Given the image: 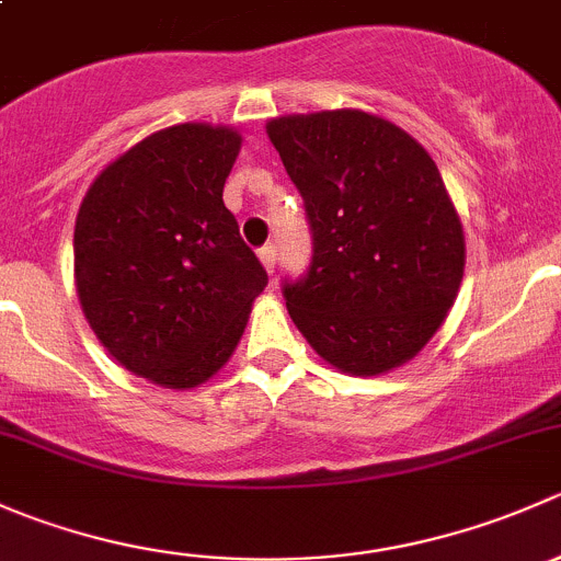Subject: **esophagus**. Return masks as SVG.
<instances>
[{
    "label": "esophagus",
    "mask_w": 561,
    "mask_h": 561,
    "mask_svg": "<svg viewBox=\"0 0 561 561\" xmlns=\"http://www.w3.org/2000/svg\"><path fill=\"white\" fill-rule=\"evenodd\" d=\"M257 257H260V263H263V268L268 271V274H274V271H276V249H274V244L260 247Z\"/></svg>",
    "instance_id": "obj_1"
}]
</instances>
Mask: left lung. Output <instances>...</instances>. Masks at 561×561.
<instances>
[{"mask_svg":"<svg viewBox=\"0 0 561 561\" xmlns=\"http://www.w3.org/2000/svg\"><path fill=\"white\" fill-rule=\"evenodd\" d=\"M265 129L312 233L307 274L282 282L293 322L347 375L407 364L463 276V230L434 160L364 111L282 116Z\"/></svg>","mask_w":561,"mask_h":561,"instance_id":"1","label":"left lung"}]
</instances>
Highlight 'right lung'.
Segmentation results:
<instances>
[{"instance_id": "add662e5", "label": "right lung", "mask_w": 561, "mask_h": 561, "mask_svg": "<svg viewBox=\"0 0 561 561\" xmlns=\"http://www.w3.org/2000/svg\"><path fill=\"white\" fill-rule=\"evenodd\" d=\"M241 135L175 124L124 151L76 219V285L107 353L165 388H195L228 364L268 285L225 208Z\"/></svg>"}]
</instances>
